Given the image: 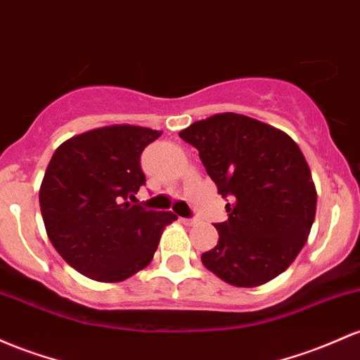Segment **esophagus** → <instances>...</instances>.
<instances>
[{"label":"esophagus","instance_id":"34e87169","mask_svg":"<svg viewBox=\"0 0 360 360\" xmlns=\"http://www.w3.org/2000/svg\"><path fill=\"white\" fill-rule=\"evenodd\" d=\"M181 222L186 224V225H193V224H196V219H181Z\"/></svg>","mask_w":360,"mask_h":360}]
</instances>
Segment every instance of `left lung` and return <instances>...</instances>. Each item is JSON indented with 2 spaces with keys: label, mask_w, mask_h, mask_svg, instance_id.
Returning a JSON list of instances; mask_svg holds the SVG:
<instances>
[{
  "label": "left lung",
  "mask_w": 360,
  "mask_h": 360,
  "mask_svg": "<svg viewBox=\"0 0 360 360\" xmlns=\"http://www.w3.org/2000/svg\"><path fill=\"white\" fill-rule=\"evenodd\" d=\"M193 145L222 195L229 219L201 263L224 282L256 287L285 271L306 244L316 188L289 135L234 112L215 114L179 133Z\"/></svg>",
  "instance_id": "8db88e82"
}]
</instances>
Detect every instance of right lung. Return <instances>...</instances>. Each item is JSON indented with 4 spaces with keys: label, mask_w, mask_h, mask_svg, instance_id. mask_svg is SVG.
<instances>
[{
    "label": "right lung",
    "mask_w": 360,
    "mask_h": 360,
    "mask_svg": "<svg viewBox=\"0 0 360 360\" xmlns=\"http://www.w3.org/2000/svg\"><path fill=\"white\" fill-rule=\"evenodd\" d=\"M159 131L105 126L70 138L47 165L39 203L49 240L66 263L97 282H121L152 262L172 212L135 200L140 157Z\"/></svg>",
    "instance_id": "add662e5"
}]
</instances>
